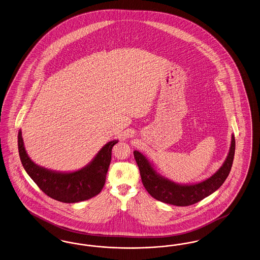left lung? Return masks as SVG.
Segmentation results:
<instances>
[{
	"mask_svg": "<svg viewBox=\"0 0 260 260\" xmlns=\"http://www.w3.org/2000/svg\"><path fill=\"white\" fill-rule=\"evenodd\" d=\"M235 153V137L231 136L229 155L222 166L205 181L197 184H178L156 172L154 165L138 151H135V161L146 190L156 200L176 206H188L215 192L226 180L231 170Z\"/></svg>",
	"mask_w": 260,
	"mask_h": 260,
	"instance_id": "obj_1",
	"label": "left lung"
}]
</instances>
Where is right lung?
<instances>
[{
  "instance_id": "right-lung-1",
  "label": "right lung",
  "mask_w": 260,
  "mask_h": 260,
  "mask_svg": "<svg viewBox=\"0 0 260 260\" xmlns=\"http://www.w3.org/2000/svg\"><path fill=\"white\" fill-rule=\"evenodd\" d=\"M116 143L118 140L106 143L92 161L81 169L59 172L36 165L25 150L21 129L18 132V150L24 169L46 196L63 203L88 200L102 191Z\"/></svg>"
}]
</instances>
